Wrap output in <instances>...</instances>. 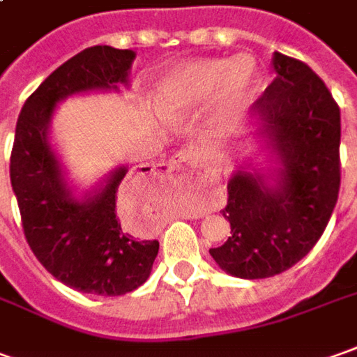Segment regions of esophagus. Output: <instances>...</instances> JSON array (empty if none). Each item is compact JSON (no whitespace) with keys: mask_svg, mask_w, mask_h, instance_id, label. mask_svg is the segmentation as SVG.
<instances>
[{"mask_svg":"<svg viewBox=\"0 0 357 357\" xmlns=\"http://www.w3.org/2000/svg\"><path fill=\"white\" fill-rule=\"evenodd\" d=\"M198 161V155H196L195 151L190 149H181L174 153L173 157L169 159V167L171 169H176L178 165H183V162H196Z\"/></svg>","mask_w":357,"mask_h":357,"instance_id":"obj_1","label":"esophagus"}]
</instances>
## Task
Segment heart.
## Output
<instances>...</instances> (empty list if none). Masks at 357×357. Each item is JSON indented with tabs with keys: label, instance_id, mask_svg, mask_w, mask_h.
Returning <instances> with one entry per match:
<instances>
[{
	"label": "heart",
	"instance_id": "1",
	"mask_svg": "<svg viewBox=\"0 0 357 357\" xmlns=\"http://www.w3.org/2000/svg\"><path fill=\"white\" fill-rule=\"evenodd\" d=\"M257 66L251 56L234 62L224 59H200L184 62L165 73L157 82L153 102L162 117L186 116L204 107L216 96V117L231 126L248 106Z\"/></svg>",
	"mask_w": 357,
	"mask_h": 357
}]
</instances>
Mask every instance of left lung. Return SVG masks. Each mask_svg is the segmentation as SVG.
<instances>
[{"instance_id": "obj_1", "label": "left lung", "mask_w": 357, "mask_h": 357, "mask_svg": "<svg viewBox=\"0 0 357 357\" xmlns=\"http://www.w3.org/2000/svg\"><path fill=\"white\" fill-rule=\"evenodd\" d=\"M275 80L251 106L281 169L275 184L238 171L222 210L231 236L210 255L226 273L267 279L320 240L340 192V107L303 61L273 54Z\"/></svg>"}]
</instances>
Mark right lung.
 Returning <instances> with one entry per match:
<instances>
[{"mask_svg": "<svg viewBox=\"0 0 357 357\" xmlns=\"http://www.w3.org/2000/svg\"><path fill=\"white\" fill-rule=\"evenodd\" d=\"M133 59V50L96 45L64 62L27 98L11 149L9 176L29 248L52 277L90 295L117 296L141 287L159 241L137 240L121 229L116 206L126 167L109 174L94 196L82 202L74 198L50 149V117L66 96L128 84ZM131 188L126 186V192Z\"/></svg>", "mask_w": 357, "mask_h": 357, "instance_id": "1", "label": "right lung"}]
</instances>
